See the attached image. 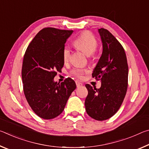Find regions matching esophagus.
Instances as JSON below:
<instances>
[{
	"instance_id": "obj_1",
	"label": "esophagus",
	"mask_w": 149,
	"mask_h": 149,
	"mask_svg": "<svg viewBox=\"0 0 149 149\" xmlns=\"http://www.w3.org/2000/svg\"><path fill=\"white\" fill-rule=\"evenodd\" d=\"M75 84H76L77 87H81L82 86L81 83H80L79 81H75Z\"/></svg>"
}]
</instances>
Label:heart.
<instances>
[{"instance_id": "heart-1", "label": "heart", "mask_w": 149, "mask_h": 149, "mask_svg": "<svg viewBox=\"0 0 149 149\" xmlns=\"http://www.w3.org/2000/svg\"><path fill=\"white\" fill-rule=\"evenodd\" d=\"M75 47L84 51L88 56L95 53L97 49V41L94 35L90 32H84L75 39L74 42ZM71 56V50L68 47H65L62 51L63 60L65 62L68 61ZM85 70L75 68L72 71V74L78 77H81L85 73Z\"/></svg>"}]
</instances>
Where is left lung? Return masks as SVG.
<instances>
[{
    "label": "left lung",
    "mask_w": 149,
    "mask_h": 149,
    "mask_svg": "<svg viewBox=\"0 0 149 149\" xmlns=\"http://www.w3.org/2000/svg\"><path fill=\"white\" fill-rule=\"evenodd\" d=\"M98 32L102 52L92 75L100 79L101 87L85 85L88 95L85 106L90 117L102 121L113 116L122 104L127 89L128 65L125 50L114 35L104 28Z\"/></svg>",
    "instance_id": "8db88e82"
}]
</instances>
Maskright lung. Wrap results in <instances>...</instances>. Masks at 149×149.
Segmentation results:
<instances>
[{
  "instance_id": "obj_1",
  "label": "right lung",
  "mask_w": 149,
  "mask_h": 149,
  "mask_svg": "<svg viewBox=\"0 0 149 149\" xmlns=\"http://www.w3.org/2000/svg\"><path fill=\"white\" fill-rule=\"evenodd\" d=\"M72 33L53 27L42 29L25 53L22 70L24 92L32 110L42 119H52L61 114L76 88L71 78L60 84L54 80L64 65L62 51Z\"/></svg>"
}]
</instances>
